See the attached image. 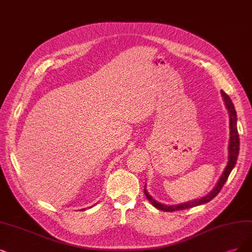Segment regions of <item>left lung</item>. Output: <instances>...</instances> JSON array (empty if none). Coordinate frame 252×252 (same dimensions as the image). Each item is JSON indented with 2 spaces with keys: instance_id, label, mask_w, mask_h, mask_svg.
Segmentation results:
<instances>
[{
  "instance_id": "obj_1",
  "label": "left lung",
  "mask_w": 252,
  "mask_h": 252,
  "mask_svg": "<svg viewBox=\"0 0 252 252\" xmlns=\"http://www.w3.org/2000/svg\"><path fill=\"white\" fill-rule=\"evenodd\" d=\"M221 95H222L223 99H224L225 106H226V108L228 110V113H229V129H230L229 135L230 136H229V144H228V162H227V165L225 167L224 171H223L222 175L220 176L219 181L217 182L215 187L213 188V190L208 195H206V196H203L198 199H194L192 201L176 204V206H167V204L158 202L151 196L150 194H148L147 190L144 187L145 196L147 197L148 200L152 202V204L155 208L162 210L164 212H173V211H181V210H186V209H190V208L196 207V206H200V204L207 203L215 197L216 195L220 192V190L222 189L223 185H224L225 182L227 181L228 176H229L231 170L234 169V167L238 160L239 151H240V138H239L238 127H237V113H236L234 104H232L230 97L223 90H221Z\"/></svg>"
}]
</instances>
